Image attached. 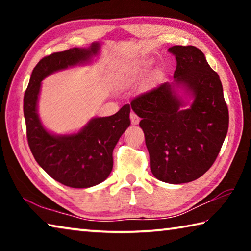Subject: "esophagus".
<instances>
[{
  "label": "esophagus",
  "instance_id": "esophagus-1",
  "mask_svg": "<svg viewBox=\"0 0 251 251\" xmlns=\"http://www.w3.org/2000/svg\"><path fill=\"white\" fill-rule=\"evenodd\" d=\"M130 122H131V124L133 125H137L138 123H139V117L136 115V114L134 113V112H131L130 113Z\"/></svg>",
  "mask_w": 251,
  "mask_h": 251
}]
</instances>
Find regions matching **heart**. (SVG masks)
Listing matches in <instances>:
<instances>
[{"instance_id": "obj_1", "label": "heart", "mask_w": 251, "mask_h": 251, "mask_svg": "<svg viewBox=\"0 0 251 251\" xmlns=\"http://www.w3.org/2000/svg\"><path fill=\"white\" fill-rule=\"evenodd\" d=\"M138 71L133 67H122V69L114 72L112 83L116 88H123L129 85L136 78Z\"/></svg>"}]
</instances>
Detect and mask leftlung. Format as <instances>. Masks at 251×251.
Returning <instances> with one entry per match:
<instances>
[{"label":"left lung","mask_w":251,"mask_h":251,"mask_svg":"<svg viewBox=\"0 0 251 251\" xmlns=\"http://www.w3.org/2000/svg\"><path fill=\"white\" fill-rule=\"evenodd\" d=\"M177 65L173 83H163L130 101L142 118L151 171L157 179L184 184L202 176L223 146L229 114L218 74L193 45L168 49ZM193 100L188 109L177 90Z\"/></svg>","instance_id":"left-lung-1"}]
</instances>
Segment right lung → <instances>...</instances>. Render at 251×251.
Here are the masks:
<instances>
[{
    "label": "right lung",
    "mask_w": 251,
    "mask_h": 251,
    "mask_svg": "<svg viewBox=\"0 0 251 251\" xmlns=\"http://www.w3.org/2000/svg\"><path fill=\"white\" fill-rule=\"evenodd\" d=\"M100 44L88 49H70L42 58L34 67L24 94V117L29 150L37 164L61 184L88 188L100 184L113 169V151L130 124V106L126 104L108 117H95L78 133L54 135L45 129L37 114L41 82L54 72L90 61Z\"/></svg>",
    "instance_id": "add662e5"
}]
</instances>
